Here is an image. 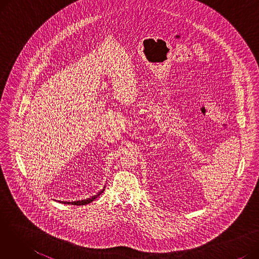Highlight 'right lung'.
Wrapping results in <instances>:
<instances>
[{
    "instance_id": "right-lung-1",
    "label": "right lung",
    "mask_w": 259,
    "mask_h": 259,
    "mask_svg": "<svg viewBox=\"0 0 259 259\" xmlns=\"http://www.w3.org/2000/svg\"><path fill=\"white\" fill-rule=\"evenodd\" d=\"M103 191H104V189L102 190V191H101L99 194L94 195V196H92V197H90V198H88V199L78 200V201H72V202H69V201H63V202H64V203H68V205H69V203H72V205H74V206H83V205H87V203H89V202L93 201V200H94L95 198H97L100 194H102V193H103Z\"/></svg>"
}]
</instances>
